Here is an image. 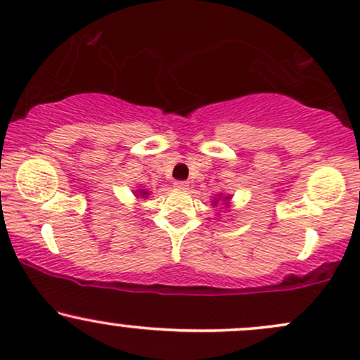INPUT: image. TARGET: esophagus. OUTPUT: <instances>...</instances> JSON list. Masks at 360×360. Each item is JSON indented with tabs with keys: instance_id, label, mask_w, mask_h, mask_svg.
<instances>
[{
	"instance_id": "obj_1",
	"label": "esophagus",
	"mask_w": 360,
	"mask_h": 360,
	"mask_svg": "<svg viewBox=\"0 0 360 360\" xmlns=\"http://www.w3.org/2000/svg\"><path fill=\"white\" fill-rule=\"evenodd\" d=\"M173 187L179 188V190H187L188 188V181H184V180H176L175 184H173Z\"/></svg>"
}]
</instances>
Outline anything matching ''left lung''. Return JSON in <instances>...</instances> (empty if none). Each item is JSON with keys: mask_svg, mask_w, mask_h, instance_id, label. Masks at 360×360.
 <instances>
[{"mask_svg": "<svg viewBox=\"0 0 360 360\" xmlns=\"http://www.w3.org/2000/svg\"><path fill=\"white\" fill-rule=\"evenodd\" d=\"M219 197H221V195H219ZM229 200H231V197H229V195H227V197H224V202H226V204H224V205H227V204H229ZM217 202H219V200H214V205L217 204Z\"/></svg>", "mask_w": 360, "mask_h": 360, "instance_id": "1", "label": "left lung"}]
</instances>
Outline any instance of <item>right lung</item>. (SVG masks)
Here are the masks:
<instances>
[{"label": "right lung", "mask_w": 360, "mask_h": 360, "mask_svg": "<svg viewBox=\"0 0 360 360\" xmlns=\"http://www.w3.org/2000/svg\"><path fill=\"white\" fill-rule=\"evenodd\" d=\"M136 195H138V197H148V190L139 188V190H136Z\"/></svg>", "instance_id": "obj_1"}]
</instances>
